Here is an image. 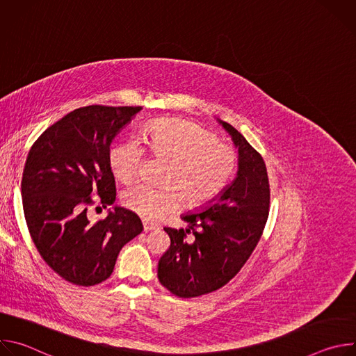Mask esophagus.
Here are the masks:
<instances>
[{"label":"esophagus","mask_w":356,"mask_h":356,"mask_svg":"<svg viewBox=\"0 0 356 356\" xmlns=\"http://www.w3.org/2000/svg\"><path fill=\"white\" fill-rule=\"evenodd\" d=\"M158 225L156 224H152V222H147V221H143V231L147 232V231H154L156 229Z\"/></svg>","instance_id":"34e87169"}]
</instances>
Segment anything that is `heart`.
Masks as SVG:
<instances>
[{
    "label": "heart",
    "mask_w": 356,
    "mask_h": 356,
    "mask_svg": "<svg viewBox=\"0 0 356 356\" xmlns=\"http://www.w3.org/2000/svg\"><path fill=\"white\" fill-rule=\"evenodd\" d=\"M149 155L166 163L161 183L155 188L135 184L122 193V204L145 220H158L180 207L204 206L218 197L234 179L238 169L236 150L218 142L202 127L180 120H162L140 134ZM145 149L136 139H127L110 149L108 162L113 173L124 183L139 175Z\"/></svg>",
    "instance_id": "obj_1"
}]
</instances>
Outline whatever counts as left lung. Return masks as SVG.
<instances>
[{"label":"left lung","instance_id":"1","mask_svg":"<svg viewBox=\"0 0 356 356\" xmlns=\"http://www.w3.org/2000/svg\"><path fill=\"white\" fill-rule=\"evenodd\" d=\"M218 122L238 147L234 181L200 214H186L184 231L165 228L170 246L158 264V277L170 293L188 298L225 286L257 248L269 217L270 188L262 156L229 124ZM193 232L195 238L185 236Z\"/></svg>","mask_w":356,"mask_h":356}]
</instances>
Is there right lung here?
Listing matches in <instances>:
<instances>
[{
  "mask_svg": "<svg viewBox=\"0 0 356 356\" xmlns=\"http://www.w3.org/2000/svg\"><path fill=\"white\" fill-rule=\"evenodd\" d=\"M140 110L77 108L50 125L28 154L21 193L29 234L42 259L73 284L108 279L122 246L143 229L140 218L122 207L97 222L87 216L95 200L104 209L114 204L110 145Z\"/></svg>",
  "mask_w": 356,
  "mask_h": 356,
  "instance_id": "right-lung-1",
  "label": "right lung"
}]
</instances>
